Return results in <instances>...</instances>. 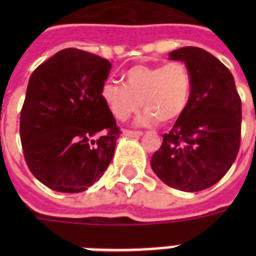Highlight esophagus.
<instances>
[{"label": "esophagus", "instance_id": "esophagus-1", "mask_svg": "<svg viewBox=\"0 0 256 256\" xmlns=\"http://www.w3.org/2000/svg\"><path fill=\"white\" fill-rule=\"evenodd\" d=\"M124 134L126 136H140L144 132H136V130H124Z\"/></svg>", "mask_w": 256, "mask_h": 256}]
</instances>
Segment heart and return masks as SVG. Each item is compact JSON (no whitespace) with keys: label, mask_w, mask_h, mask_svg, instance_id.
Returning <instances> with one entry per match:
<instances>
[{"label":"heart","mask_w":256,"mask_h":256,"mask_svg":"<svg viewBox=\"0 0 256 256\" xmlns=\"http://www.w3.org/2000/svg\"><path fill=\"white\" fill-rule=\"evenodd\" d=\"M124 85L104 82L100 98L116 120H126L140 112H148L144 122H172L186 110L192 90V78L183 62L164 65H136L124 74Z\"/></svg>","instance_id":"b5f03b06"}]
</instances>
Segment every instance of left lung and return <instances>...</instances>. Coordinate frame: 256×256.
<instances>
[{"mask_svg":"<svg viewBox=\"0 0 256 256\" xmlns=\"http://www.w3.org/2000/svg\"><path fill=\"white\" fill-rule=\"evenodd\" d=\"M168 56L188 68L192 90L186 110L162 136L152 168L172 188L202 191L220 180L238 156L242 100L230 70L211 53L186 46Z\"/></svg>","mask_w":256,"mask_h":256,"instance_id":"1","label":"left lung"}]
</instances>
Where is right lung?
<instances>
[{"label":"right lung","mask_w":256,"mask_h":256,"mask_svg":"<svg viewBox=\"0 0 256 256\" xmlns=\"http://www.w3.org/2000/svg\"><path fill=\"white\" fill-rule=\"evenodd\" d=\"M112 64L64 49L30 76L20 116L25 162L52 190L81 192L104 175L120 130L100 98Z\"/></svg>","instance_id":"add662e5"}]
</instances>
